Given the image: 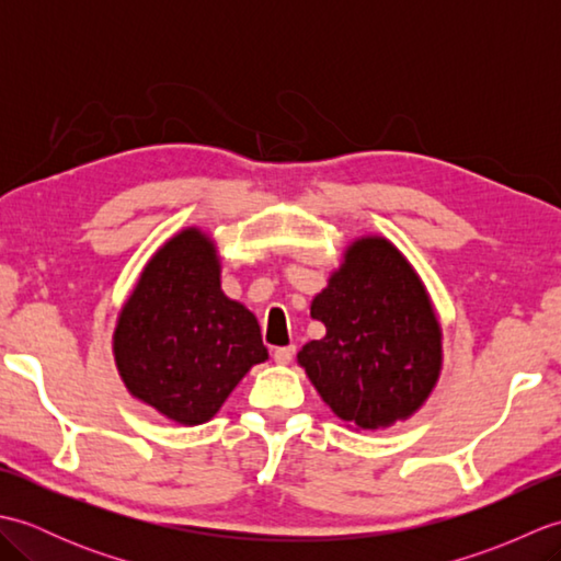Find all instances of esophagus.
<instances>
[{"label":"esophagus","instance_id":"1","mask_svg":"<svg viewBox=\"0 0 561 561\" xmlns=\"http://www.w3.org/2000/svg\"><path fill=\"white\" fill-rule=\"evenodd\" d=\"M294 354H296V347H277L272 356L279 366H287L294 359Z\"/></svg>","mask_w":561,"mask_h":561}]
</instances>
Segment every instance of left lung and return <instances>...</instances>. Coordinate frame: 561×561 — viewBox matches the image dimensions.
Listing matches in <instances>:
<instances>
[{
    "label": "left lung",
    "instance_id": "1",
    "mask_svg": "<svg viewBox=\"0 0 561 561\" xmlns=\"http://www.w3.org/2000/svg\"><path fill=\"white\" fill-rule=\"evenodd\" d=\"M311 318L325 337L296 354L318 396L354 432L404 422L432 396L444 368V330L420 272L386 236L344 248Z\"/></svg>",
    "mask_w": 561,
    "mask_h": 561
}]
</instances>
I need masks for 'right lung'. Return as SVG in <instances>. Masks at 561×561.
I'll return each mask as SVG.
<instances>
[{
    "label": "right lung",
    "mask_w": 561,
    "mask_h": 561,
    "mask_svg": "<svg viewBox=\"0 0 561 561\" xmlns=\"http://www.w3.org/2000/svg\"><path fill=\"white\" fill-rule=\"evenodd\" d=\"M267 356L257 318L224 294L217 241L199 226L153 250L113 330L129 396L183 426L209 422Z\"/></svg>",
    "instance_id": "obj_1"
}]
</instances>
